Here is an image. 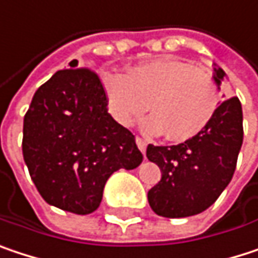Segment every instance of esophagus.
I'll return each instance as SVG.
<instances>
[{
    "label": "esophagus",
    "mask_w": 258,
    "mask_h": 258,
    "mask_svg": "<svg viewBox=\"0 0 258 258\" xmlns=\"http://www.w3.org/2000/svg\"><path fill=\"white\" fill-rule=\"evenodd\" d=\"M137 145H138V148L145 153V148H147V143H145V140H143L141 137H137Z\"/></svg>",
    "instance_id": "1"
}]
</instances>
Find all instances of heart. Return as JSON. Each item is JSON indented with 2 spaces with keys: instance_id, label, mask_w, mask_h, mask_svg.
<instances>
[{
  "instance_id": "heart-1",
  "label": "heart",
  "mask_w": 258,
  "mask_h": 258,
  "mask_svg": "<svg viewBox=\"0 0 258 258\" xmlns=\"http://www.w3.org/2000/svg\"><path fill=\"white\" fill-rule=\"evenodd\" d=\"M104 90L110 111L124 126L145 113L150 102L154 113L144 121V129H165L172 141H187L204 132L221 101L211 74L172 56L132 67L127 74L107 73Z\"/></svg>"
}]
</instances>
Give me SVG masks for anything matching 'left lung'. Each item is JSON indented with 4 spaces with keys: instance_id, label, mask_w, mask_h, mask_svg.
<instances>
[{
    "instance_id": "1",
    "label": "left lung",
    "mask_w": 258,
    "mask_h": 258,
    "mask_svg": "<svg viewBox=\"0 0 258 258\" xmlns=\"http://www.w3.org/2000/svg\"><path fill=\"white\" fill-rule=\"evenodd\" d=\"M226 73L214 68L220 87ZM243 141L242 107L232 96L223 101L208 127L178 145L147 147V157L160 171V181L148 190V204L157 215L181 218L208 210L229 185Z\"/></svg>"
}]
</instances>
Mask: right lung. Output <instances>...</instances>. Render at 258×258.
<instances>
[{"label":"right lung","instance_id":"obj_1","mask_svg":"<svg viewBox=\"0 0 258 258\" xmlns=\"http://www.w3.org/2000/svg\"><path fill=\"white\" fill-rule=\"evenodd\" d=\"M77 63L35 92L23 118L22 151L48 205L86 215L98 210L111 174L140 166L143 153L134 134L108 113L98 74Z\"/></svg>","mask_w":258,"mask_h":258}]
</instances>
